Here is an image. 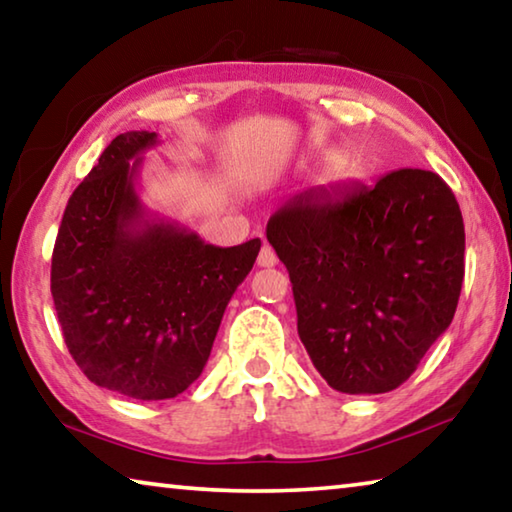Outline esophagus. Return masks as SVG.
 <instances>
[{"label":"esophagus","mask_w":512,"mask_h":512,"mask_svg":"<svg viewBox=\"0 0 512 512\" xmlns=\"http://www.w3.org/2000/svg\"><path fill=\"white\" fill-rule=\"evenodd\" d=\"M277 264V255H275V250L268 246V244H264L262 246V250H259V255H257V266H262V268H271V266H275Z\"/></svg>","instance_id":"34e87169"}]
</instances>
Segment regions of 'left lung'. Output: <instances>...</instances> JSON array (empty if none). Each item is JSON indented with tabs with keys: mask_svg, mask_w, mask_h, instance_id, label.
Masks as SVG:
<instances>
[{
	"mask_svg": "<svg viewBox=\"0 0 512 512\" xmlns=\"http://www.w3.org/2000/svg\"><path fill=\"white\" fill-rule=\"evenodd\" d=\"M266 239L289 271L300 341L334 391H393L452 323L465 228L436 173L309 189L271 216Z\"/></svg>",
	"mask_w": 512,
	"mask_h": 512,
	"instance_id": "8db88e82",
	"label": "left lung"
}]
</instances>
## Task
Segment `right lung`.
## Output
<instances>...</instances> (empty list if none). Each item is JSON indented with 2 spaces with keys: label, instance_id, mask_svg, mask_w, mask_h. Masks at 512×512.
Wrapping results in <instances>:
<instances>
[{
  "label": "right lung",
  "instance_id": "obj_1",
  "mask_svg": "<svg viewBox=\"0 0 512 512\" xmlns=\"http://www.w3.org/2000/svg\"><path fill=\"white\" fill-rule=\"evenodd\" d=\"M155 144V133L131 131L106 146L69 196L51 255L69 354L94 384L133 400H169L201 377L223 311L262 246L205 244L146 212L135 180Z\"/></svg>",
  "mask_w": 512,
  "mask_h": 512
}]
</instances>
